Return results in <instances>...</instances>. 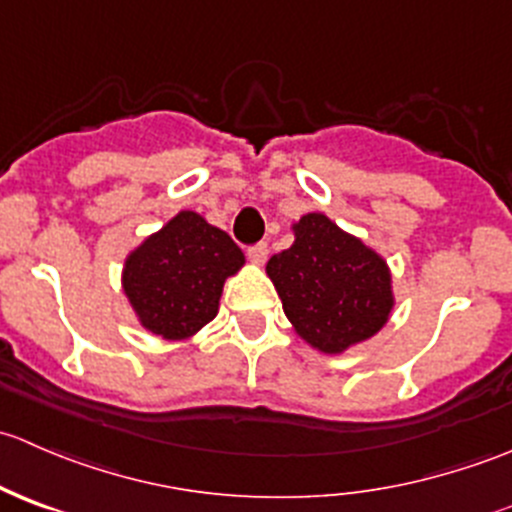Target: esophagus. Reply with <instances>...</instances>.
<instances>
[{"label":"esophagus","mask_w":512,"mask_h":512,"mask_svg":"<svg viewBox=\"0 0 512 512\" xmlns=\"http://www.w3.org/2000/svg\"><path fill=\"white\" fill-rule=\"evenodd\" d=\"M267 255H270V250H267L265 242H260V245H255V247H250V250H247V257H250L252 265H257V267L265 265Z\"/></svg>","instance_id":"esophagus-1"}]
</instances>
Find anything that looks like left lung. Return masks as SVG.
I'll use <instances>...</instances> for the list:
<instances>
[{
    "instance_id": "left-lung-1",
    "label": "left lung",
    "mask_w": 512,
    "mask_h": 512,
    "mask_svg": "<svg viewBox=\"0 0 512 512\" xmlns=\"http://www.w3.org/2000/svg\"><path fill=\"white\" fill-rule=\"evenodd\" d=\"M292 232L265 270L297 337L322 354L376 337L396 304L389 262L324 213L302 215Z\"/></svg>"
}]
</instances>
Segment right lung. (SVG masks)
I'll list each match as a JSON object with an SVG mask.
<instances>
[{
  "label": "right lung",
  "mask_w": 512,
  "mask_h": 512,
  "mask_svg": "<svg viewBox=\"0 0 512 512\" xmlns=\"http://www.w3.org/2000/svg\"><path fill=\"white\" fill-rule=\"evenodd\" d=\"M242 267L245 255L225 230L180 210L128 252L121 289L146 332L185 342L213 322L225 280Z\"/></svg>",
  "instance_id": "right-lung-1"
}]
</instances>
